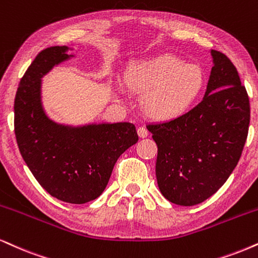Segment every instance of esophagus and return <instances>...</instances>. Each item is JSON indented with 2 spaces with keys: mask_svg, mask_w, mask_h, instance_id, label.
I'll return each mask as SVG.
<instances>
[{
  "mask_svg": "<svg viewBox=\"0 0 258 258\" xmlns=\"http://www.w3.org/2000/svg\"><path fill=\"white\" fill-rule=\"evenodd\" d=\"M137 133H138V136L140 137V138H146V137L149 136V131L145 128V127H139Z\"/></svg>",
  "mask_w": 258,
  "mask_h": 258,
  "instance_id": "34e87169",
  "label": "esophagus"
}]
</instances>
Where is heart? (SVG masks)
<instances>
[{"instance_id": "b5f03b06", "label": "heart", "mask_w": 258, "mask_h": 258, "mask_svg": "<svg viewBox=\"0 0 258 258\" xmlns=\"http://www.w3.org/2000/svg\"><path fill=\"white\" fill-rule=\"evenodd\" d=\"M123 83L128 89L146 93L145 112L153 119L167 121L185 115L197 105L206 87V75L199 64L162 54L133 63Z\"/></svg>"}]
</instances>
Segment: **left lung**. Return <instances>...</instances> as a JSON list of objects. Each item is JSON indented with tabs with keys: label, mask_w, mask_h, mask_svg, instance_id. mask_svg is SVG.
I'll return each instance as SVG.
<instances>
[{
	"label": "left lung",
	"mask_w": 258,
	"mask_h": 258,
	"mask_svg": "<svg viewBox=\"0 0 258 258\" xmlns=\"http://www.w3.org/2000/svg\"><path fill=\"white\" fill-rule=\"evenodd\" d=\"M210 53L213 68L204 100L181 118L148 126L158 146L159 190L180 206L201 204L226 182L249 130V96L236 67L221 52Z\"/></svg>",
	"instance_id": "8db88e82"
}]
</instances>
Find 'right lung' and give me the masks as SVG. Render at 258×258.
<instances>
[{
    "label": "right lung",
    "instance_id": "add662e5",
    "mask_svg": "<svg viewBox=\"0 0 258 258\" xmlns=\"http://www.w3.org/2000/svg\"><path fill=\"white\" fill-rule=\"evenodd\" d=\"M74 48L52 46L35 57L21 78L14 102L16 142L42 188L58 200L86 204L108 184L120 155L138 142L131 122L73 125L56 121L42 102V77L75 58Z\"/></svg>",
    "mask_w": 258,
    "mask_h": 258
}]
</instances>
